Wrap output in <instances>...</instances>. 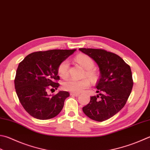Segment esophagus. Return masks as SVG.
Returning a JSON list of instances; mask_svg holds the SVG:
<instances>
[{"mask_svg":"<svg viewBox=\"0 0 150 150\" xmlns=\"http://www.w3.org/2000/svg\"><path fill=\"white\" fill-rule=\"evenodd\" d=\"M79 93H70V95H72V96H75V97H78L79 96Z\"/></svg>","mask_w":150,"mask_h":150,"instance_id":"1","label":"esophagus"}]
</instances>
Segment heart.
<instances>
[{
  "mask_svg": "<svg viewBox=\"0 0 150 150\" xmlns=\"http://www.w3.org/2000/svg\"><path fill=\"white\" fill-rule=\"evenodd\" d=\"M75 61L86 69L85 72V76H87L90 80H95L97 78V72L93 69L94 67V61L89 55L86 54H79L75 57ZM69 63L67 60L61 62L58 67V73L61 77L65 78L69 75ZM90 86V81L87 78L81 80H76L74 79H69L63 83V88L68 91L78 93L83 91L84 89L88 88Z\"/></svg>",
  "mask_w": 150,
  "mask_h": 150,
  "instance_id": "obj_1",
  "label": "heart"
}]
</instances>
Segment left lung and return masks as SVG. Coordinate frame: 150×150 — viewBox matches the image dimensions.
Instances as JSON below:
<instances>
[{"label":"left lung","mask_w":150,"mask_h":150,"mask_svg":"<svg viewBox=\"0 0 150 150\" xmlns=\"http://www.w3.org/2000/svg\"><path fill=\"white\" fill-rule=\"evenodd\" d=\"M79 50L97 63L100 72L96 85L99 94L91 97L83 112L93 120H108L123 108L131 94L133 86L131 67L119 55L105 50Z\"/></svg>","instance_id":"8db88e82"}]
</instances>
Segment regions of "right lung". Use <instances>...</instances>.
Masks as SVG:
<instances>
[{"mask_svg": "<svg viewBox=\"0 0 150 150\" xmlns=\"http://www.w3.org/2000/svg\"><path fill=\"white\" fill-rule=\"evenodd\" d=\"M75 51H40L28 55L19 63L14 80L15 89L21 105L31 116L49 120L63 109L69 93L61 91L49 95L47 91L58 88L59 65Z\"/></svg>", "mask_w": 150, "mask_h": 150, "instance_id": "add662e5", "label": "right lung"}]
</instances>
